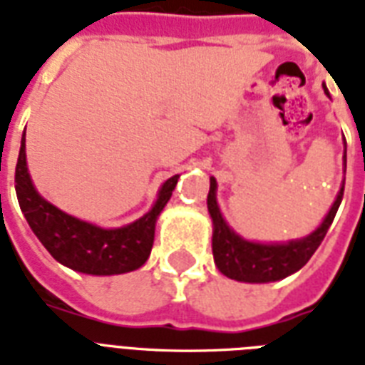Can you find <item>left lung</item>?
<instances>
[{
	"mask_svg": "<svg viewBox=\"0 0 365 365\" xmlns=\"http://www.w3.org/2000/svg\"><path fill=\"white\" fill-rule=\"evenodd\" d=\"M324 93L330 97L328 88L324 86ZM343 165L346 168V144ZM345 180L337 192L336 200L328 210L327 217L315 230L300 240H289V242H277V244H260L251 240L242 238L240 234L234 232L225 221L223 213L217 204V182L215 178H210V192H208V212L213 223L212 234V251L213 260L219 272L230 279L242 281V283H272L279 281L294 274L302 266L307 264V260L313 257L317 247L327 236L331 221L336 217L337 208L341 204Z\"/></svg>",
	"mask_w": 365,
	"mask_h": 365,
	"instance_id": "left-lung-1",
	"label": "left lung"
}]
</instances>
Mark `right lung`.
Returning <instances> with one entry per match:
<instances>
[{
    "mask_svg": "<svg viewBox=\"0 0 365 365\" xmlns=\"http://www.w3.org/2000/svg\"><path fill=\"white\" fill-rule=\"evenodd\" d=\"M176 176L163 183L152 210L140 219L120 227L103 229L73 217L43 198L35 189L26 161V133L20 142L14 189L20 210L38 242L59 264L90 275H118L138 269L152 253L155 223L178 183Z\"/></svg>",
    "mask_w": 365,
    "mask_h": 365,
    "instance_id": "obj_1",
    "label": "right lung"
}]
</instances>
